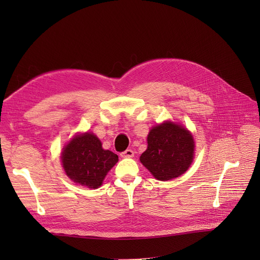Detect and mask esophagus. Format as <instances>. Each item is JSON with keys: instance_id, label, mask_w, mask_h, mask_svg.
<instances>
[{"instance_id": "esophagus-1", "label": "esophagus", "mask_w": 260, "mask_h": 260, "mask_svg": "<svg viewBox=\"0 0 260 260\" xmlns=\"http://www.w3.org/2000/svg\"><path fill=\"white\" fill-rule=\"evenodd\" d=\"M120 156L121 157H133L134 156V152L132 151V150H126V151H124V152H121L120 153Z\"/></svg>"}]
</instances>
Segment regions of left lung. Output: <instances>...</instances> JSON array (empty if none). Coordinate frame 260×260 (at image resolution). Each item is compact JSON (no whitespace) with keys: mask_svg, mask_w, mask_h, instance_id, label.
<instances>
[{"mask_svg":"<svg viewBox=\"0 0 260 260\" xmlns=\"http://www.w3.org/2000/svg\"><path fill=\"white\" fill-rule=\"evenodd\" d=\"M147 150L142 154V164L159 181H168L189 169L194 153L190 132L167 121L153 127L147 136Z\"/></svg>","mask_w":260,"mask_h":260,"instance_id":"left-lung-1","label":"left lung"}]
</instances>
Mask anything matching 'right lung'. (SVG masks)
<instances>
[{
	"label": "right lung",
	"instance_id": "right-lung-1",
	"mask_svg": "<svg viewBox=\"0 0 260 260\" xmlns=\"http://www.w3.org/2000/svg\"><path fill=\"white\" fill-rule=\"evenodd\" d=\"M64 172L76 183L97 189L108 171L117 163L118 156L104 150L102 143L91 133L77 135L62 152Z\"/></svg>",
	"mask_w": 260,
	"mask_h": 260
}]
</instances>
